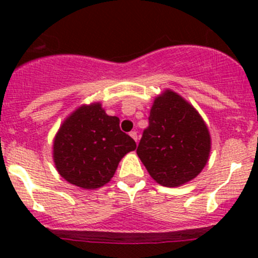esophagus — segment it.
Instances as JSON below:
<instances>
[{"instance_id": "obj_1", "label": "esophagus", "mask_w": 258, "mask_h": 258, "mask_svg": "<svg viewBox=\"0 0 258 258\" xmlns=\"http://www.w3.org/2000/svg\"><path fill=\"white\" fill-rule=\"evenodd\" d=\"M130 136H131L132 139H134L135 141L137 142V132L136 131H131V132H130Z\"/></svg>"}]
</instances>
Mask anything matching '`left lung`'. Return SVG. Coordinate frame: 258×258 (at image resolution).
<instances>
[{
	"label": "left lung",
	"instance_id": "8db88e82",
	"mask_svg": "<svg viewBox=\"0 0 258 258\" xmlns=\"http://www.w3.org/2000/svg\"><path fill=\"white\" fill-rule=\"evenodd\" d=\"M210 148L209 130L188 102L172 91L156 98L137 147L151 177L166 187L186 183L206 166Z\"/></svg>",
	"mask_w": 258,
	"mask_h": 258
}]
</instances>
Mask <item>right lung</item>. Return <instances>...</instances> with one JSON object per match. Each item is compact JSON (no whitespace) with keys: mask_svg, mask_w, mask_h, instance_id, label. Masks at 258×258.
I'll use <instances>...</instances> for the list:
<instances>
[{"mask_svg":"<svg viewBox=\"0 0 258 258\" xmlns=\"http://www.w3.org/2000/svg\"><path fill=\"white\" fill-rule=\"evenodd\" d=\"M136 142L119 128V119L108 116L100 103L82 106L59 128L53 142L57 171L82 188H98L113 177L121 158Z\"/></svg>","mask_w":258,"mask_h":258,"instance_id":"1","label":"right lung"}]
</instances>
